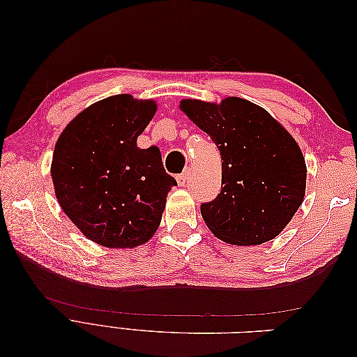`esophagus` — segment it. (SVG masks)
Masks as SVG:
<instances>
[{
    "label": "esophagus",
    "instance_id": "obj_1",
    "mask_svg": "<svg viewBox=\"0 0 357 357\" xmlns=\"http://www.w3.org/2000/svg\"><path fill=\"white\" fill-rule=\"evenodd\" d=\"M177 181H178L180 186H185L186 181H188V171H183L181 174H178L177 176Z\"/></svg>",
    "mask_w": 357,
    "mask_h": 357
}]
</instances>
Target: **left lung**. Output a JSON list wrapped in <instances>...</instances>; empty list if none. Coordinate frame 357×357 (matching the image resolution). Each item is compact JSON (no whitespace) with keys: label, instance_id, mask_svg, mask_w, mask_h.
Returning <instances> with one entry per match:
<instances>
[{"label":"left lung","instance_id":"1","mask_svg":"<svg viewBox=\"0 0 357 357\" xmlns=\"http://www.w3.org/2000/svg\"><path fill=\"white\" fill-rule=\"evenodd\" d=\"M180 109L207 132L222 156V189L201 214L211 232L235 245L262 244L284 229L305 195V159L262 107L243 98L197 100Z\"/></svg>","mask_w":357,"mask_h":357}]
</instances>
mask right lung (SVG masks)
<instances>
[{
  "instance_id": "1",
  "label": "right lung",
  "mask_w": 357,
  "mask_h": 357,
  "mask_svg": "<svg viewBox=\"0 0 357 357\" xmlns=\"http://www.w3.org/2000/svg\"><path fill=\"white\" fill-rule=\"evenodd\" d=\"M155 113L153 101L109 96L83 110L58 138L52 160L58 202L96 244L125 248L149 241L177 186L159 147H137Z\"/></svg>"
}]
</instances>
